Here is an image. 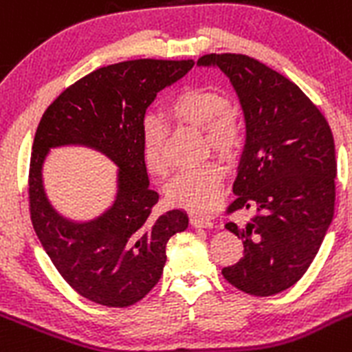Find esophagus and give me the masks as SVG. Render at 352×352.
Wrapping results in <instances>:
<instances>
[{"mask_svg": "<svg viewBox=\"0 0 352 352\" xmlns=\"http://www.w3.org/2000/svg\"><path fill=\"white\" fill-rule=\"evenodd\" d=\"M190 223L197 228H211L212 227L211 218H208V216H202V214L192 216V218H190Z\"/></svg>", "mask_w": 352, "mask_h": 352, "instance_id": "34e87169", "label": "esophagus"}]
</instances>
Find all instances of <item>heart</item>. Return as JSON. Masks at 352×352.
I'll return each instance as SVG.
<instances>
[{
	"mask_svg": "<svg viewBox=\"0 0 352 352\" xmlns=\"http://www.w3.org/2000/svg\"><path fill=\"white\" fill-rule=\"evenodd\" d=\"M170 115L178 122L204 129V144L221 157H232L243 143V124L235 109L216 90L188 89L173 99ZM167 127L157 115H148L143 122V157L150 173L166 176L169 162L166 155ZM223 167L214 160L195 169L183 170L167 185V199L174 206L208 211L216 204L221 192Z\"/></svg>",
	"mask_w": 352,
	"mask_h": 352,
	"instance_id": "heart-1",
	"label": "heart"
}]
</instances>
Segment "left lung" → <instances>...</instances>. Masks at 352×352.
<instances>
[{"label": "left lung", "mask_w": 352, "mask_h": 352, "mask_svg": "<svg viewBox=\"0 0 352 352\" xmlns=\"http://www.w3.org/2000/svg\"><path fill=\"white\" fill-rule=\"evenodd\" d=\"M199 66L223 71L246 122L234 199L227 212L253 209L244 225L225 228L244 256L221 270L244 293L270 296L295 285L312 263L333 220V134L323 113L293 82L243 54H208Z\"/></svg>", "instance_id": "obj_1"}]
</instances>
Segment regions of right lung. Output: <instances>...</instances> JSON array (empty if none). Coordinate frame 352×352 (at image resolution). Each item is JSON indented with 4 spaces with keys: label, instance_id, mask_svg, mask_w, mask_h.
Returning <instances> with one entry per match:
<instances>
[{
    "label": "right lung",
    "instance_id": "right-lung-1",
    "mask_svg": "<svg viewBox=\"0 0 352 352\" xmlns=\"http://www.w3.org/2000/svg\"><path fill=\"white\" fill-rule=\"evenodd\" d=\"M193 60L136 59L99 67L67 87L41 117L29 164V211L34 232L64 281L106 307H129L153 289L166 265L167 241L188 228L182 209L155 214L143 157V122L160 90ZM80 144L119 167L118 195L101 217L73 222L59 215L43 186L50 147Z\"/></svg>",
    "mask_w": 352,
    "mask_h": 352
}]
</instances>
